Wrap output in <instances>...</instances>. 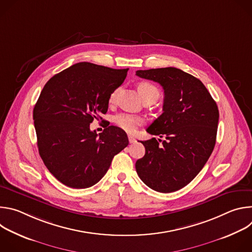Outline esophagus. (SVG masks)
Masks as SVG:
<instances>
[{"label":"esophagus","mask_w":252,"mask_h":252,"mask_svg":"<svg viewBox=\"0 0 252 252\" xmlns=\"http://www.w3.org/2000/svg\"><path fill=\"white\" fill-rule=\"evenodd\" d=\"M128 141H129L130 143H134L136 140H135V138H134L132 135H128Z\"/></svg>","instance_id":"34e87169"}]
</instances>
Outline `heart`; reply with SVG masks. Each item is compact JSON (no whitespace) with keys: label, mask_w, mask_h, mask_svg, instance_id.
Listing matches in <instances>:
<instances>
[{"label":"heart","mask_w":252,"mask_h":252,"mask_svg":"<svg viewBox=\"0 0 252 252\" xmlns=\"http://www.w3.org/2000/svg\"><path fill=\"white\" fill-rule=\"evenodd\" d=\"M118 92H119V89L115 90L110 94V97H109L110 103H114L116 101ZM138 92H139L142 99L148 98V97H155L158 99L159 96V91L158 90V88L148 82H142L138 85ZM114 122L122 129H124L127 132H132L142 124V119L136 115L122 113L115 117Z\"/></svg>","instance_id":"1"}]
</instances>
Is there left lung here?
<instances>
[{"mask_svg": "<svg viewBox=\"0 0 252 252\" xmlns=\"http://www.w3.org/2000/svg\"><path fill=\"white\" fill-rule=\"evenodd\" d=\"M164 91L163 113L147 128L161 139L141 141L146 155L135 162L141 181L159 192L188 186L208 160L217 140L220 113L204 85L176 67L136 70Z\"/></svg>", "mask_w": 252, "mask_h": 252, "instance_id": "1", "label": "left lung"}]
</instances>
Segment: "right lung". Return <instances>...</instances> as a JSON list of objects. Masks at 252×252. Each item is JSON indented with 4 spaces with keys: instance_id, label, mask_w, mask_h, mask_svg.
Segmentation results:
<instances>
[{
    "instance_id": "right-lung-1",
    "label": "right lung",
    "mask_w": 252,
    "mask_h": 252,
    "mask_svg": "<svg viewBox=\"0 0 252 252\" xmlns=\"http://www.w3.org/2000/svg\"><path fill=\"white\" fill-rule=\"evenodd\" d=\"M128 68L78 63L51 78L33 107L39 154L49 171L64 186L87 189L98 183L114 157L128 145L125 130L110 126L90 129L109 107L110 94Z\"/></svg>"
}]
</instances>
